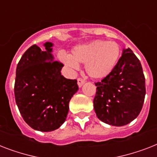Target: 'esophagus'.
<instances>
[{"mask_svg": "<svg viewBox=\"0 0 157 157\" xmlns=\"http://www.w3.org/2000/svg\"><path fill=\"white\" fill-rule=\"evenodd\" d=\"M85 82H86V81H85V80H83L82 78L77 79V85H78L79 87H81V86H83L84 84H85Z\"/></svg>", "mask_w": 157, "mask_h": 157, "instance_id": "esophagus-1", "label": "esophagus"}]
</instances>
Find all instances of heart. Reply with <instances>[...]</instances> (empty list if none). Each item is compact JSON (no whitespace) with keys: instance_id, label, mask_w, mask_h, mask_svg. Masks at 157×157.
<instances>
[{"instance_id":"heart-1","label":"heart","mask_w":157,"mask_h":157,"mask_svg":"<svg viewBox=\"0 0 157 157\" xmlns=\"http://www.w3.org/2000/svg\"><path fill=\"white\" fill-rule=\"evenodd\" d=\"M121 56V47L116 41L94 40L77 45L71 55L61 54L59 59L71 69L78 63L85 64L86 73L93 79H103L109 75Z\"/></svg>"}]
</instances>
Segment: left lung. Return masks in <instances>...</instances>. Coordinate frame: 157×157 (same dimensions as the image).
<instances>
[{
    "mask_svg": "<svg viewBox=\"0 0 157 157\" xmlns=\"http://www.w3.org/2000/svg\"><path fill=\"white\" fill-rule=\"evenodd\" d=\"M94 108L106 124L123 126L140 113L146 94L140 61L129 48L124 49L113 71L95 83Z\"/></svg>",
    "mask_w": 157,
    "mask_h": 157,
    "instance_id": "8db88e82",
    "label": "left lung"
}]
</instances>
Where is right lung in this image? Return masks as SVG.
<instances>
[{
  "instance_id": "obj_1",
  "label": "right lung",
  "mask_w": 157,
  "mask_h": 157,
  "mask_svg": "<svg viewBox=\"0 0 157 157\" xmlns=\"http://www.w3.org/2000/svg\"><path fill=\"white\" fill-rule=\"evenodd\" d=\"M53 45L45 42L44 50L32 45L16 68V104L26 123L38 131H53L63 124L69 102L78 90L76 80L62 76L63 65L54 60Z\"/></svg>"
}]
</instances>
